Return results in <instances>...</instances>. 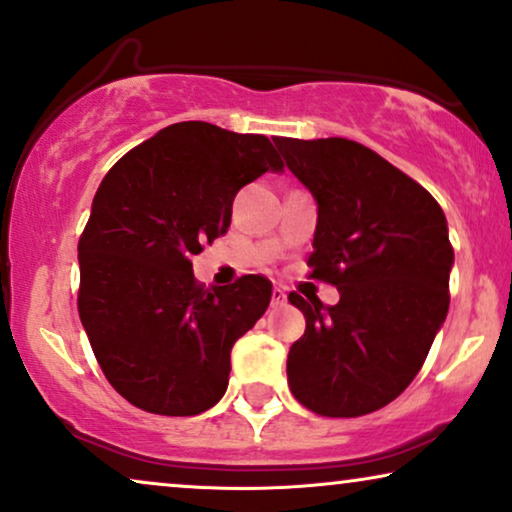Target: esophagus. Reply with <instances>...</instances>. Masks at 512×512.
<instances>
[{
	"mask_svg": "<svg viewBox=\"0 0 512 512\" xmlns=\"http://www.w3.org/2000/svg\"><path fill=\"white\" fill-rule=\"evenodd\" d=\"M287 303V294H284V289L275 287L272 289V308H277V305H284Z\"/></svg>",
	"mask_w": 512,
	"mask_h": 512,
	"instance_id": "1",
	"label": "esophagus"
}]
</instances>
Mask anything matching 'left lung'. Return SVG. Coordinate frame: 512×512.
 I'll return each instance as SVG.
<instances>
[{"label":"left lung","mask_w":512,"mask_h":512,"mask_svg":"<svg viewBox=\"0 0 512 512\" xmlns=\"http://www.w3.org/2000/svg\"><path fill=\"white\" fill-rule=\"evenodd\" d=\"M291 174L317 202L313 277L336 305L289 294L305 317L291 345V393L320 416L386 407L426 362L449 310L454 249L426 188L348 138H275Z\"/></svg>","instance_id":"obj_1"}]
</instances>
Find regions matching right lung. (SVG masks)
<instances>
[{"label": "right lung", "mask_w": 512, "mask_h": 512, "mask_svg": "<svg viewBox=\"0 0 512 512\" xmlns=\"http://www.w3.org/2000/svg\"><path fill=\"white\" fill-rule=\"evenodd\" d=\"M284 171L265 136L209 122L157 131L98 185L79 240V320L105 378L134 407L195 416L228 390L230 350L268 310L272 282L199 287L190 258L230 228L232 199Z\"/></svg>", "instance_id": "add662e5"}]
</instances>
